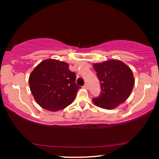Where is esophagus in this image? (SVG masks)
<instances>
[{
	"label": "esophagus",
	"instance_id": "1",
	"mask_svg": "<svg viewBox=\"0 0 159 159\" xmlns=\"http://www.w3.org/2000/svg\"><path fill=\"white\" fill-rule=\"evenodd\" d=\"M83 88H85V89H88V84H84V86H83Z\"/></svg>",
	"mask_w": 159,
	"mask_h": 159
}]
</instances>
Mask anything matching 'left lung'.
Masks as SVG:
<instances>
[{"instance_id":"left-lung-1","label":"left lung","mask_w":159,"mask_h":159,"mask_svg":"<svg viewBox=\"0 0 159 159\" xmlns=\"http://www.w3.org/2000/svg\"><path fill=\"white\" fill-rule=\"evenodd\" d=\"M93 68L101 88L99 96L93 99L95 105L105 109H114L129 97L134 79L127 65L121 61L111 59L93 64Z\"/></svg>"}]
</instances>
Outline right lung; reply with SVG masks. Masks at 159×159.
Instances as JSON below:
<instances>
[{"label":"right lung","mask_w":159,"mask_h":159,"mask_svg":"<svg viewBox=\"0 0 159 159\" xmlns=\"http://www.w3.org/2000/svg\"><path fill=\"white\" fill-rule=\"evenodd\" d=\"M69 64L52 59L41 61L30 74L31 93L39 106L51 111L64 109L75 101L80 87Z\"/></svg>","instance_id":"add662e5"}]
</instances>
